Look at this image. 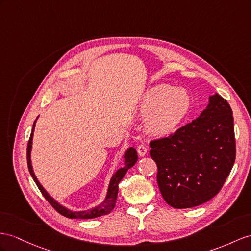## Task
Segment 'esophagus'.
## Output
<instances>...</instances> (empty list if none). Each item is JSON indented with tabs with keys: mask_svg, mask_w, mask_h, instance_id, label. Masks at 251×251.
<instances>
[{
	"mask_svg": "<svg viewBox=\"0 0 251 251\" xmlns=\"http://www.w3.org/2000/svg\"><path fill=\"white\" fill-rule=\"evenodd\" d=\"M137 151H138V153H139L140 157H144L146 155V152H147V147L143 144H141L137 147Z\"/></svg>",
	"mask_w": 251,
	"mask_h": 251,
	"instance_id": "34e87169",
	"label": "esophagus"
}]
</instances>
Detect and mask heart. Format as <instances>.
Returning a JSON list of instances; mask_svg holds the SVG:
<instances>
[{
  "instance_id": "1",
  "label": "heart",
  "mask_w": 251,
  "mask_h": 251,
  "mask_svg": "<svg viewBox=\"0 0 251 251\" xmlns=\"http://www.w3.org/2000/svg\"><path fill=\"white\" fill-rule=\"evenodd\" d=\"M192 104L183 88L158 85L147 90L138 105L139 114L145 120L146 131L156 137L174 132L187 117Z\"/></svg>"
}]
</instances>
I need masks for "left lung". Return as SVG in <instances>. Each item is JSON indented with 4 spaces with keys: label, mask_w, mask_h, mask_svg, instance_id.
Instances as JSON below:
<instances>
[{
    "label": "left lung",
    "mask_w": 251,
    "mask_h": 251,
    "mask_svg": "<svg viewBox=\"0 0 251 251\" xmlns=\"http://www.w3.org/2000/svg\"><path fill=\"white\" fill-rule=\"evenodd\" d=\"M151 147L159 190L171 207L207 202L221 191L235 161L231 107L214 93L196 120L168 138L152 141Z\"/></svg>",
    "instance_id": "1"
}]
</instances>
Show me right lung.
<instances>
[{
  "label": "right lung",
  "mask_w": 251,
  "mask_h": 251,
  "mask_svg": "<svg viewBox=\"0 0 251 251\" xmlns=\"http://www.w3.org/2000/svg\"><path fill=\"white\" fill-rule=\"evenodd\" d=\"M38 118L34 122L33 129H31V133L29 137L28 144H27V165H28V171L30 173V175H31V177H33L34 181L36 182L37 187L39 188V190L41 191L42 195L46 197L47 201L50 204H52L53 207L57 211H58L61 215L69 217V218H85L86 220V218H94V217H99V216L110 213V212L113 210V208L115 207V202H117V196H118V192H119V182L122 180V179H123L127 171L131 169L132 166L138 161V155H137L136 149L130 146L124 151L123 157H122L124 160L123 165L119 166V168L113 172L110 181H109V185H108L107 193H106L104 201H102L100 203H99L98 205H95V207L87 209V210H82V211L71 210V209L67 208L66 205L61 204L58 201H56L53 196H50L49 194V192L43 188V185L39 182V180H38V178L35 175L33 164H31V149H33L34 131H35V126H36V122H37Z\"/></svg>",
  "instance_id": "obj_1"
}]
</instances>
